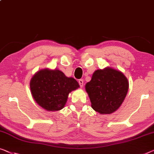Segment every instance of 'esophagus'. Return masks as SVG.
<instances>
[{
	"instance_id": "1",
	"label": "esophagus",
	"mask_w": 154,
	"mask_h": 154,
	"mask_svg": "<svg viewBox=\"0 0 154 154\" xmlns=\"http://www.w3.org/2000/svg\"><path fill=\"white\" fill-rule=\"evenodd\" d=\"M79 84L80 85V87L82 88V87H83V85H84V80L83 79H79Z\"/></svg>"
}]
</instances>
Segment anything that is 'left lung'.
Here are the masks:
<instances>
[{
    "label": "left lung",
    "instance_id": "1",
    "mask_svg": "<svg viewBox=\"0 0 154 154\" xmlns=\"http://www.w3.org/2000/svg\"><path fill=\"white\" fill-rule=\"evenodd\" d=\"M91 106L100 114H111L122 104L128 90L127 78L111 67L95 70L85 86Z\"/></svg>",
    "mask_w": 154,
    "mask_h": 154
}]
</instances>
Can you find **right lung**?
Here are the masks:
<instances>
[{"mask_svg": "<svg viewBox=\"0 0 154 154\" xmlns=\"http://www.w3.org/2000/svg\"><path fill=\"white\" fill-rule=\"evenodd\" d=\"M29 87L34 100L41 107L48 111H57L63 109L69 93L79 88V85L62 71L45 68L34 75Z\"/></svg>", "mask_w": 154, "mask_h": 154, "instance_id": "1", "label": "right lung"}]
</instances>
